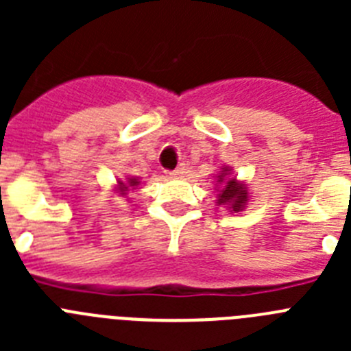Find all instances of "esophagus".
I'll return each instance as SVG.
<instances>
[{
	"instance_id": "1",
	"label": "esophagus",
	"mask_w": 351,
	"mask_h": 351,
	"mask_svg": "<svg viewBox=\"0 0 351 351\" xmlns=\"http://www.w3.org/2000/svg\"><path fill=\"white\" fill-rule=\"evenodd\" d=\"M184 173H186V167L181 165V167H178L176 170H172V172H170V176H172L173 179H181Z\"/></svg>"
}]
</instances>
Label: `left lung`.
Masks as SVG:
<instances>
[{"label": "left lung", "instance_id": "left-lung-1", "mask_svg": "<svg viewBox=\"0 0 351 351\" xmlns=\"http://www.w3.org/2000/svg\"><path fill=\"white\" fill-rule=\"evenodd\" d=\"M216 190H218V206H223L230 213H241L247 206L250 191L246 182L237 181L232 176L230 167H223L221 172L216 176Z\"/></svg>", "mask_w": 351, "mask_h": 351}]
</instances>
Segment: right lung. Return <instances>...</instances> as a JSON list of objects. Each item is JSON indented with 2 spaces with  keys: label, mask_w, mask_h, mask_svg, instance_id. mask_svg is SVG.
<instances>
[{
  "label": "right lung",
  "mask_w": 351,
  "mask_h": 351,
  "mask_svg": "<svg viewBox=\"0 0 351 351\" xmlns=\"http://www.w3.org/2000/svg\"><path fill=\"white\" fill-rule=\"evenodd\" d=\"M138 179L137 178H126L125 181H117L116 186V193L119 197H126L130 190H135V186H138Z\"/></svg>",
  "instance_id": "add662e5"
}]
</instances>
